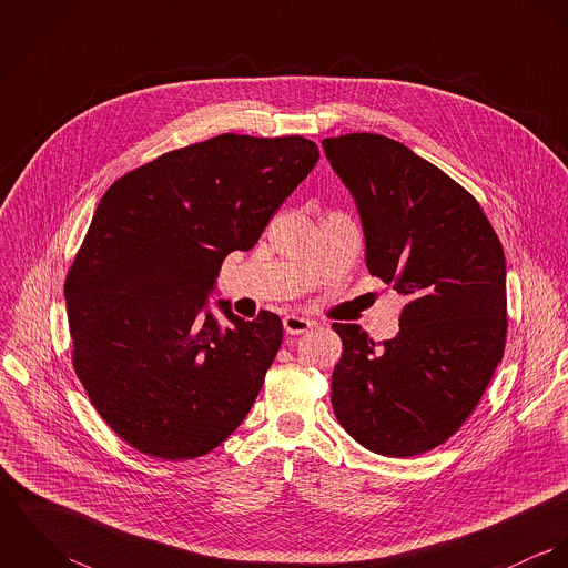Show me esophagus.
Listing matches in <instances>:
<instances>
[{
  "label": "esophagus",
  "mask_w": 568,
  "mask_h": 568,
  "mask_svg": "<svg viewBox=\"0 0 568 568\" xmlns=\"http://www.w3.org/2000/svg\"><path fill=\"white\" fill-rule=\"evenodd\" d=\"M313 325H315V322L304 320V317H300V315H286V317H284V329H286V334H293V336L308 332Z\"/></svg>",
  "instance_id": "obj_1"
}]
</instances>
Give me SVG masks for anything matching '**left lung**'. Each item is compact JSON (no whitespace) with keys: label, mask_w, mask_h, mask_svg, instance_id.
<instances>
[{"label":"left lung","mask_w":568,"mask_h":568,"mask_svg":"<svg viewBox=\"0 0 568 568\" xmlns=\"http://www.w3.org/2000/svg\"><path fill=\"white\" fill-rule=\"evenodd\" d=\"M322 144L361 214L369 273L408 297L389 341L332 325L343 341L332 408L367 450L413 457L459 430L503 358L505 253L475 196L405 144L376 133Z\"/></svg>","instance_id":"obj_1"}]
</instances>
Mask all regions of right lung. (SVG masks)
I'll return each mask as SVG.
<instances>
[{
    "label": "right lung",
    "mask_w": 568,
    "mask_h": 568,
    "mask_svg": "<svg viewBox=\"0 0 568 568\" xmlns=\"http://www.w3.org/2000/svg\"><path fill=\"white\" fill-rule=\"evenodd\" d=\"M320 160L315 142L223 133L120 176L65 280L74 367L100 417L133 448L194 459L255 403L282 322L207 308L223 260L260 241Z\"/></svg>",
    "instance_id": "right-lung-1"
}]
</instances>
